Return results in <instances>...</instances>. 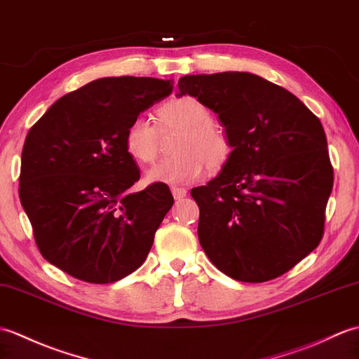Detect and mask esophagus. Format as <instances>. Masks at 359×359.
<instances>
[{
	"instance_id": "34e87169",
	"label": "esophagus",
	"mask_w": 359,
	"mask_h": 359,
	"mask_svg": "<svg viewBox=\"0 0 359 359\" xmlns=\"http://www.w3.org/2000/svg\"><path fill=\"white\" fill-rule=\"evenodd\" d=\"M171 193H172V197L176 198V200H182L183 197H187V189H183V188H171Z\"/></svg>"
}]
</instances>
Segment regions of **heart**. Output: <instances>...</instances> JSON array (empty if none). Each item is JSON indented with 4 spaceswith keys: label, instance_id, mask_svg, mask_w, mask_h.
Wrapping results in <instances>:
<instances>
[{
    "label": "heart",
    "instance_id": "obj_1",
    "mask_svg": "<svg viewBox=\"0 0 359 359\" xmlns=\"http://www.w3.org/2000/svg\"><path fill=\"white\" fill-rule=\"evenodd\" d=\"M159 130H180L174 154L147 170V183L179 187L197 182L208 168L217 170L231 156V139L220 123L212 121V113L194 96H180L163 104L157 111ZM159 130L144 116L133 119L123 135V147L131 159L139 163L151 162L159 145Z\"/></svg>",
    "mask_w": 359,
    "mask_h": 359
}]
</instances>
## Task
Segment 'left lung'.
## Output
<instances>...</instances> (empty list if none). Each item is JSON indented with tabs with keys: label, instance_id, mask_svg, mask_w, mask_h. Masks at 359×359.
Returning <instances> with one entry per match:
<instances>
[{
	"label": "left lung",
	"instance_id": "left-lung-1",
	"mask_svg": "<svg viewBox=\"0 0 359 359\" xmlns=\"http://www.w3.org/2000/svg\"><path fill=\"white\" fill-rule=\"evenodd\" d=\"M219 116L232 151L217 177L191 189L198 241L228 277L263 283L318 246L333 185L320 119L297 96L248 72L188 74L177 96Z\"/></svg>",
	"mask_w": 359,
	"mask_h": 359
}]
</instances>
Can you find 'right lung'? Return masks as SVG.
Segmentation results:
<instances>
[{
	"label": "right lung",
	"instance_id": "obj_1",
	"mask_svg": "<svg viewBox=\"0 0 359 359\" xmlns=\"http://www.w3.org/2000/svg\"><path fill=\"white\" fill-rule=\"evenodd\" d=\"M171 91L172 81L101 78L57 99L30 128L20 198L48 263L107 285L145 262L174 198L162 183L131 193L140 172L123 135Z\"/></svg>",
	"mask_w": 359,
	"mask_h": 359
}]
</instances>
